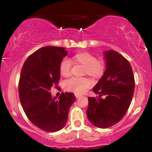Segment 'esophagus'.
Returning a JSON list of instances; mask_svg holds the SVG:
<instances>
[{
    "label": "esophagus",
    "mask_w": 152,
    "mask_h": 152,
    "mask_svg": "<svg viewBox=\"0 0 152 152\" xmlns=\"http://www.w3.org/2000/svg\"><path fill=\"white\" fill-rule=\"evenodd\" d=\"M75 96H76V98H78V97L80 96V94H75Z\"/></svg>",
    "instance_id": "esophagus-1"
}]
</instances>
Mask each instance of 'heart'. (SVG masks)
<instances>
[{"label":"heart","instance_id":"heart-1","mask_svg":"<svg viewBox=\"0 0 152 152\" xmlns=\"http://www.w3.org/2000/svg\"><path fill=\"white\" fill-rule=\"evenodd\" d=\"M71 61L64 58L59 65V72L63 77H69L71 74L72 63L84 66L83 74L89 75L94 79H99L104 76L106 71V61L103 58H96L94 54L88 51L77 52L71 58ZM93 85L91 78H71L64 83V88L69 91L82 94Z\"/></svg>","mask_w":152,"mask_h":152}]
</instances>
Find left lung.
Returning a JSON list of instances; mask_svg holds the SVG:
<instances>
[{"mask_svg":"<svg viewBox=\"0 0 152 152\" xmlns=\"http://www.w3.org/2000/svg\"><path fill=\"white\" fill-rule=\"evenodd\" d=\"M106 70L94 92L99 97H88L86 114L92 124L99 128L112 126L123 118L132 102L135 81L129 62L117 51L104 53ZM105 95L104 99L101 96Z\"/></svg>","mask_w":152,"mask_h":152,"instance_id":"1","label":"left lung"}]
</instances>
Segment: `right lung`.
I'll use <instances>...</instances> for the list:
<instances>
[{
    "label": "right lung",
    "mask_w": 152,
    "mask_h": 152,
    "mask_svg": "<svg viewBox=\"0 0 152 152\" xmlns=\"http://www.w3.org/2000/svg\"><path fill=\"white\" fill-rule=\"evenodd\" d=\"M64 47L45 46L28 57L20 71L18 94L24 112L40 129L56 132L66 125L69 109L76 100L63 93L56 100L49 90L60 80L59 65L67 51Z\"/></svg>",
    "instance_id": "add662e5"
}]
</instances>
